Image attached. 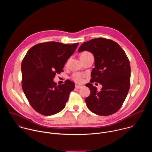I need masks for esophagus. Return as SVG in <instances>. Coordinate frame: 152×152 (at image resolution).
<instances>
[{
  "mask_svg": "<svg viewBox=\"0 0 152 152\" xmlns=\"http://www.w3.org/2000/svg\"><path fill=\"white\" fill-rule=\"evenodd\" d=\"M75 87H76L77 89H79V88H80L82 87V86L79 85H75Z\"/></svg>",
  "mask_w": 152,
  "mask_h": 152,
  "instance_id": "1",
  "label": "esophagus"
}]
</instances>
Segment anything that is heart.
Returning <instances> with one entry per match:
<instances>
[{
  "instance_id": "obj_1",
  "label": "heart",
  "mask_w": 152,
  "mask_h": 152,
  "mask_svg": "<svg viewBox=\"0 0 152 152\" xmlns=\"http://www.w3.org/2000/svg\"><path fill=\"white\" fill-rule=\"evenodd\" d=\"M89 55H91V53L90 52H83L80 55V59L81 60L83 59L86 56H87ZM69 62V60L67 61V62L66 63V65H68ZM84 76H85L84 74H82V73H74L72 75V78L73 79V80H75L76 82H82L83 77Z\"/></svg>"
}]
</instances>
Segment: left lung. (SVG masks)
I'll list each match as a JSON object with an SVG mask.
<instances>
[{"label":"left lung","instance_id":"left-lung-1","mask_svg":"<svg viewBox=\"0 0 152 152\" xmlns=\"http://www.w3.org/2000/svg\"><path fill=\"white\" fill-rule=\"evenodd\" d=\"M86 50L94 57L91 82L102 85L100 91L92 83H87L91 94L85 99L93 113L107 116L117 112L125 100L130 88L131 66L123 49L116 42L103 38L83 42L78 52Z\"/></svg>","mask_w":152,"mask_h":152}]
</instances>
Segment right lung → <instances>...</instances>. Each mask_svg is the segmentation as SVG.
Returning <instances> with one entry per match:
<instances>
[{
	"mask_svg": "<svg viewBox=\"0 0 152 152\" xmlns=\"http://www.w3.org/2000/svg\"><path fill=\"white\" fill-rule=\"evenodd\" d=\"M78 45L55 41L39 43L31 48L24 57L21 62L22 89L33 109L40 114H57L66 106L75 83L66 80L57 85L53 78L63 71Z\"/></svg>",
	"mask_w": 152,
	"mask_h": 152,
	"instance_id": "1",
	"label": "right lung"
}]
</instances>
